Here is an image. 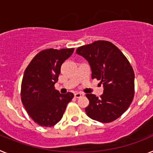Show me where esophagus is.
Segmentation results:
<instances>
[{
  "mask_svg": "<svg viewBox=\"0 0 153 153\" xmlns=\"http://www.w3.org/2000/svg\"><path fill=\"white\" fill-rule=\"evenodd\" d=\"M84 95L83 93H76L75 94H74V97L75 98H79V97H83V96Z\"/></svg>",
  "mask_w": 153,
  "mask_h": 153,
  "instance_id": "1",
  "label": "esophagus"
}]
</instances>
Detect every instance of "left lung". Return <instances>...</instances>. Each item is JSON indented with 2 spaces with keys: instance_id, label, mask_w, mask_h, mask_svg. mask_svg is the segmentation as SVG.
<instances>
[{
  "instance_id": "8db88e82",
  "label": "left lung",
  "mask_w": 153,
  "mask_h": 153,
  "mask_svg": "<svg viewBox=\"0 0 153 153\" xmlns=\"http://www.w3.org/2000/svg\"><path fill=\"white\" fill-rule=\"evenodd\" d=\"M76 53L88 60L92 79L100 80L104 87L100 98L86 94L90 101L86 115L100 123L113 122L126 111L134 98L135 74L130 63L117 46L106 40L81 46Z\"/></svg>"
}]
</instances>
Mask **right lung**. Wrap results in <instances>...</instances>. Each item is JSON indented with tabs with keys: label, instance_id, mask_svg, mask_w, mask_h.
Here are the masks:
<instances>
[{
	"label": "right lung",
	"instance_id": "right-lung-1",
	"mask_svg": "<svg viewBox=\"0 0 153 153\" xmlns=\"http://www.w3.org/2000/svg\"><path fill=\"white\" fill-rule=\"evenodd\" d=\"M74 48L45 49L32 59L24 71L21 99L28 115L41 126H53L62 119L74 94H60L55 90L60 67Z\"/></svg>",
	"mask_w": 153,
	"mask_h": 153
}]
</instances>
